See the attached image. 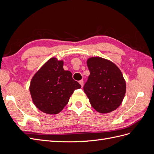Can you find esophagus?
<instances>
[{"label":"esophagus","mask_w":154,"mask_h":154,"mask_svg":"<svg viewBox=\"0 0 154 154\" xmlns=\"http://www.w3.org/2000/svg\"><path fill=\"white\" fill-rule=\"evenodd\" d=\"M79 83H80V84L81 85L82 87H83V84H84V82H83V80H80V81H79Z\"/></svg>","instance_id":"1"}]
</instances>
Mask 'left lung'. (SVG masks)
<instances>
[{
  "label": "left lung",
  "instance_id": "obj_1",
  "mask_svg": "<svg viewBox=\"0 0 154 154\" xmlns=\"http://www.w3.org/2000/svg\"><path fill=\"white\" fill-rule=\"evenodd\" d=\"M87 64L90 75L83 90L92 106L101 114L118 109L126 92V82L120 69L101 57L89 58Z\"/></svg>",
  "mask_w": 154,
  "mask_h": 154
}]
</instances>
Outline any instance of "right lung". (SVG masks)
<instances>
[{
  "mask_svg": "<svg viewBox=\"0 0 154 154\" xmlns=\"http://www.w3.org/2000/svg\"><path fill=\"white\" fill-rule=\"evenodd\" d=\"M63 60L51 58L32 78L29 91L32 102L45 114H57L69 102L74 90L81 88L72 73L65 71Z\"/></svg>",
  "mask_w": 154,
  "mask_h": 154,
  "instance_id": "right-lung-1",
  "label": "right lung"
}]
</instances>
